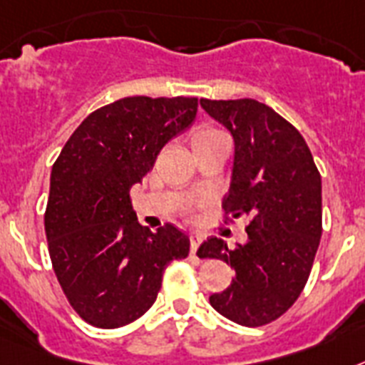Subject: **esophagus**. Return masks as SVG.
I'll list each match as a JSON object with an SVG mask.
<instances>
[{
  "label": "esophagus",
  "instance_id": "esophagus-1",
  "mask_svg": "<svg viewBox=\"0 0 365 365\" xmlns=\"http://www.w3.org/2000/svg\"><path fill=\"white\" fill-rule=\"evenodd\" d=\"M201 240H203V235L201 233H197V231H192V233H190V252H192V254L197 252Z\"/></svg>",
  "mask_w": 365,
  "mask_h": 365
}]
</instances>
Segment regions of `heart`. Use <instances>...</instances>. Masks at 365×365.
<instances>
[{"label": "heart", "instance_id": "heart-1", "mask_svg": "<svg viewBox=\"0 0 365 365\" xmlns=\"http://www.w3.org/2000/svg\"><path fill=\"white\" fill-rule=\"evenodd\" d=\"M222 132L216 130V128H212V126H201V128H197V130L194 132V135H192V141H203V140H210V138H215V135H220Z\"/></svg>", "mask_w": 365, "mask_h": 365}]
</instances>
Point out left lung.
<instances>
[{
  "label": "left lung",
  "mask_w": 365,
  "mask_h": 365,
  "mask_svg": "<svg viewBox=\"0 0 365 365\" xmlns=\"http://www.w3.org/2000/svg\"><path fill=\"white\" fill-rule=\"evenodd\" d=\"M201 106L235 140L225 222L250 218L246 244L230 250L210 237L197 250L235 269L210 306L237 324L263 327L297 302L309 278L323 233L321 173L302 134L263 102L201 98Z\"/></svg>",
  "instance_id": "obj_1"
}]
</instances>
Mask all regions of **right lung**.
I'll return each instance as SVG.
<instances>
[{
  "label": "right lung",
  "instance_id": "1",
  "mask_svg": "<svg viewBox=\"0 0 365 365\" xmlns=\"http://www.w3.org/2000/svg\"><path fill=\"white\" fill-rule=\"evenodd\" d=\"M197 98L126 96L81 121L53 162L44 231L53 272L72 309L96 328H119L155 304L165 267L190 239L175 225L143 227L130 188L162 147L188 128Z\"/></svg>",
  "mask_w": 365,
  "mask_h": 365
}]
</instances>
